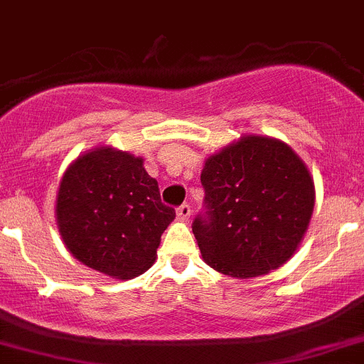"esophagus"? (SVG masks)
Listing matches in <instances>:
<instances>
[{"label":"esophagus","instance_id":"esophagus-1","mask_svg":"<svg viewBox=\"0 0 364 364\" xmlns=\"http://www.w3.org/2000/svg\"><path fill=\"white\" fill-rule=\"evenodd\" d=\"M190 215H192V208H190L188 204H181L178 208V218L183 220V222H186V220L190 218Z\"/></svg>","mask_w":364,"mask_h":364}]
</instances>
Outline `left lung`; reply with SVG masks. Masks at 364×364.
Returning <instances> with one entry per match:
<instances>
[{
  "label": "left lung",
  "mask_w": 364,
  "mask_h": 364,
  "mask_svg": "<svg viewBox=\"0 0 364 364\" xmlns=\"http://www.w3.org/2000/svg\"><path fill=\"white\" fill-rule=\"evenodd\" d=\"M200 183L205 211L192 230L208 266L255 278L294 255L314 213L315 186L291 146L245 135L205 160Z\"/></svg>",
  "instance_id": "8db88e82"
}]
</instances>
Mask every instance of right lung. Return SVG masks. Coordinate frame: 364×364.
Masks as SVG:
<instances>
[{
	"mask_svg": "<svg viewBox=\"0 0 364 364\" xmlns=\"http://www.w3.org/2000/svg\"><path fill=\"white\" fill-rule=\"evenodd\" d=\"M176 211L160 199L144 160L100 146L61 178L56 220L68 252L87 267L128 280L153 266Z\"/></svg>",
	"mask_w": 364,
	"mask_h": 364,
	"instance_id": "obj_1",
	"label": "right lung"
}]
</instances>
